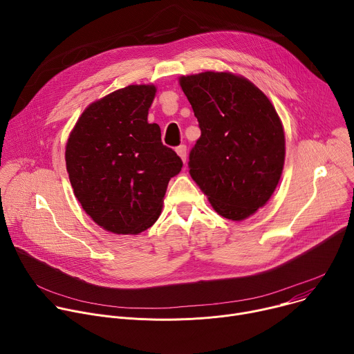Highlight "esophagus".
I'll use <instances>...</instances> for the list:
<instances>
[{
  "mask_svg": "<svg viewBox=\"0 0 354 354\" xmlns=\"http://www.w3.org/2000/svg\"><path fill=\"white\" fill-rule=\"evenodd\" d=\"M176 154L180 157V160L183 161V162H186V158H187V149H186V145H179L178 148H176Z\"/></svg>",
  "mask_w": 354,
  "mask_h": 354,
  "instance_id": "1",
  "label": "esophagus"
}]
</instances>
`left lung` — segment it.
<instances>
[{"instance_id":"1","label":"left lung","mask_w":354,"mask_h":354,"mask_svg":"<svg viewBox=\"0 0 354 354\" xmlns=\"http://www.w3.org/2000/svg\"><path fill=\"white\" fill-rule=\"evenodd\" d=\"M201 131L189 174L213 209L232 221L255 214L272 197L284 167L281 120L249 80L206 71L179 78Z\"/></svg>"}]
</instances>
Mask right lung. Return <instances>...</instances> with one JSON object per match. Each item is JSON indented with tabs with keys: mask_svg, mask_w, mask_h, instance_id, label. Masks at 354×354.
<instances>
[{
	"mask_svg": "<svg viewBox=\"0 0 354 354\" xmlns=\"http://www.w3.org/2000/svg\"><path fill=\"white\" fill-rule=\"evenodd\" d=\"M154 85H129L92 102L66 145L74 194L85 213L113 234H140L162 210L168 182L182 160L148 123Z\"/></svg>",
	"mask_w": 354,
	"mask_h": 354,
	"instance_id": "add662e5",
	"label": "right lung"
}]
</instances>
